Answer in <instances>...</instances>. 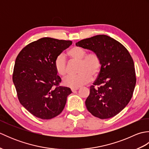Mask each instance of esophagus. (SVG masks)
I'll list each match as a JSON object with an SVG mask.
<instances>
[{
    "label": "esophagus",
    "instance_id": "1",
    "mask_svg": "<svg viewBox=\"0 0 149 149\" xmlns=\"http://www.w3.org/2000/svg\"><path fill=\"white\" fill-rule=\"evenodd\" d=\"M77 90H79V88H71V90H72V92H74V91H75Z\"/></svg>",
    "mask_w": 149,
    "mask_h": 149
}]
</instances>
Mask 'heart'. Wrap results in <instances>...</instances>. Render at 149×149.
<instances>
[{
    "instance_id": "heart-1",
    "label": "heart",
    "mask_w": 149,
    "mask_h": 149,
    "mask_svg": "<svg viewBox=\"0 0 149 149\" xmlns=\"http://www.w3.org/2000/svg\"><path fill=\"white\" fill-rule=\"evenodd\" d=\"M69 56L73 59L80 61L78 74H71L63 80L65 86L79 88L86 84L93 77L99 74L102 62L99 56L96 53L87 54L84 49L80 47H74L69 50ZM54 66L57 73L61 76H65L68 71V66L66 58L63 54L59 55L55 59Z\"/></svg>"
}]
</instances>
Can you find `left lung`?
Masks as SVG:
<instances>
[{"label": "left lung", "mask_w": 149, "mask_h": 149, "mask_svg": "<svg viewBox=\"0 0 149 149\" xmlns=\"http://www.w3.org/2000/svg\"><path fill=\"white\" fill-rule=\"evenodd\" d=\"M75 45L97 54L102 62L85 101L87 109L100 119L115 116L131 100L136 82L130 54L118 41L104 34L82 40Z\"/></svg>", "instance_id": "1"}]
</instances>
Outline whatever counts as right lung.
<instances>
[{
    "label": "right lung",
    "instance_id": "right-lung-1",
    "mask_svg": "<svg viewBox=\"0 0 149 149\" xmlns=\"http://www.w3.org/2000/svg\"><path fill=\"white\" fill-rule=\"evenodd\" d=\"M72 44V41L42 38L22 49L15 60L13 81L18 100L38 118L48 120L61 113L72 93L70 88L59 86L56 58Z\"/></svg>",
    "mask_w": 149,
    "mask_h": 149
}]
</instances>
